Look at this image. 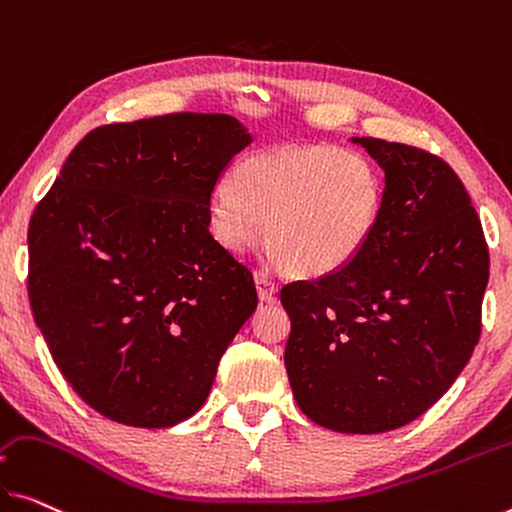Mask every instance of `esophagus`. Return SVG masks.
<instances>
[{
  "label": "esophagus",
  "instance_id": "obj_1",
  "mask_svg": "<svg viewBox=\"0 0 512 512\" xmlns=\"http://www.w3.org/2000/svg\"><path fill=\"white\" fill-rule=\"evenodd\" d=\"M256 288H258V297H261L263 302H274L277 300V283H274L267 274L263 272H256Z\"/></svg>",
  "mask_w": 512,
  "mask_h": 512
}]
</instances>
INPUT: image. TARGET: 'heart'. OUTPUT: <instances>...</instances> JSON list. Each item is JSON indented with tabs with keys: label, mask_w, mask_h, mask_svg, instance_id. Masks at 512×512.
<instances>
[{
	"label": "heart",
	"mask_w": 512,
	"mask_h": 512,
	"mask_svg": "<svg viewBox=\"0 0 512 512\" xmlns=\"http://www.w3.org/2000/svg\"><path fill=\"white\" fill-rule=\"evenodd\" d=\"M384 183L366 153L290 144L235 162L231 183L206 203L212 240L242 254L263 235L267 251L300 277H325L355 261L377 226Z\"/></svg>",
	"instance_id": "b5f03b06"
}]
</instances>
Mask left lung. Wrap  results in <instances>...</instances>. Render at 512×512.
I'll return each instance as SVG.
<instances>
[{
  "mask_svg": "<svg viewBox=\"0 0 512 512\" xmlns=\"http://www.w3.org/2000/svg\"><path fill=\"white\" fill-rule=\"evenodd\" d=\"M355 141L387 176L380 219L355 261L281 288L283 361L311 421L375 435L421 416L467 366L490 251L451 164L419 146Z\"/></svg>",
  "mask_w": 512,
  "mask_h": 512,
  "instance_id": "8db88e82",
  "label": "left lung"
}]
</instances>
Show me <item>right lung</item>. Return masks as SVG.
I'll list each match as a JSON object with an SVG mask.
<instances>
[{"mask_svg":"<svg viewBox=\"0 0 512 512\" xmlns=\"http://www.w3.org/2000/svg\"><path fill=\"white\" fill-rule=\"evenodd\" d=\"M251 141L229 114L100 125L31 215L27 293L54 364L86 405L169 428L206 403L254 313V274L212 240L206 203Z\"/></svg>","mask_w":512,"mask_h":512,"instance_id":"obj_1","label":"right lung"}]
</instances>
